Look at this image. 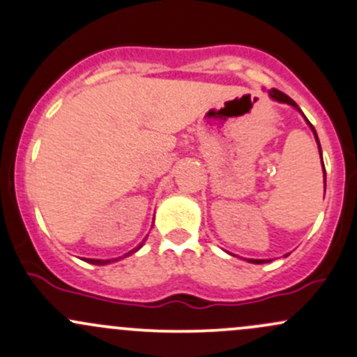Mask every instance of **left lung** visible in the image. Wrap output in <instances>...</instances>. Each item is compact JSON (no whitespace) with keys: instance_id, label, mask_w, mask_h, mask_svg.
<instances>
[{"instance_id":"left-lung-1","label":"left lung","mask_w":357,"mask_h":357,"mask_svg":"<svg viewBox=\"0 0 357 357\" xmlns=\"http://www.w3.org/2000/svg\"><path fill=\"white\" fill-rule=\"evenodd\" d=\"M268 96H270V99H273V100H277V102H282V104H289V106H292L294 107L296 111L298 112H301V116L303 118H305V121H306V125L310 126L311 128V131H313V135H314V140H317V145H318V150H320V155H321V147H320V140H318V135H317V130L313 128V125H311L310 121H307V118L305 114H303V111L299 109V106L298 104L294 102V100L291 99V97L289 96H286V93H282L280 92V90H277V89H272V90H268ZM321 164H324V159H321ZM324 183H325V186H327V174H325V167H324ZM287 257V255H286ZM250 264H267V261H270V260H253V258H250Z\"/></svg>"}]
</instances>
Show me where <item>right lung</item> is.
<instances>
[{
  "label": "right lung",
  "mask_w": 357,
  "mask_h": 357,
  "mask_svg": "<svg viewBox=\"0 0 357 357\" xmlns=\"http://www.w3.org/2000/svg\"><path fill=\"white\" fill-rule=\"evenodd\" d=\"M144 241H145V239H144ZM142 245H144V243H142ZM142 245L135 248V250L128 251V253H126V255H123V257H119V258H111V260H96V258H85V260H87L89 264H92V265H107V264H112V261H118V260H121V258H126V257H130L131 253H135V251H138V250H140Z\"/></svg>",
  "instance_id": "1"
}]
</instances>
